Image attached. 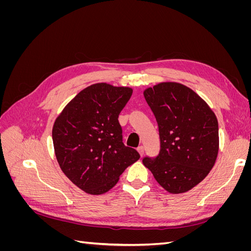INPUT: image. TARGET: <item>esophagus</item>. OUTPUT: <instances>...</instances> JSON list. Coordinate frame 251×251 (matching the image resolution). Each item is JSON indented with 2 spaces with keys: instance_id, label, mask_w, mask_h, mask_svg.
<instances>
[{
  "instance_id": "obj_1",
  "label": "esophagus",
  "mask_w": 251,
  "mask_h": 251,
  "mask_svg": "<svg viewBox=\"0 0 251 251\" xmlns=\"http://www.w3.org/2000/svg\"><path fill=\"white\" fill-rule=\"evenodd\" d=\"M137 151H138V153L140 154V156H143V154H144V149H143L142 146L138 147V148H137Z\"/></svg>"
}]
</instances>
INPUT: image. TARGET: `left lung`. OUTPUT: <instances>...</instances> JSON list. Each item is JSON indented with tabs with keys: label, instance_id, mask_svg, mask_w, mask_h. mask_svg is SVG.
<instances>
[{
	"label": "left lung",
	"instance_id": "1",
	"mask_svg": "<svg viewBox=\"0 0 251 251\" xmlns=\"http://www.w3.org/2000/svg\"><path fill=\"white\" fill-rule=\"evenodd\" d=\"M159 127L160 151L143 164L171 194L192 189L207 176L219 151L215 113L192 89L160 82L143 92Z\"/></svg>",
	"mask_w": 251,
	"mask_h": 251
}]
</instances>
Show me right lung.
<instances>
[{
  "instance_id": "right-lung-1",
  "label": "right lung",
  "mask_w": 251,
  "mask_h": 251,
  "mask_svg": "<svg viewBox=\"0 0 251 251\" xmlns=\"http://www.w3.org/2000/svg\"><path fill=\"white\" fill-rule=\"evenodd\" d=\"M132 93L128 87L94 83L80 91L53 125V147L60 169L90 195L110 191L127 166L140 158L137 151L124 144L118 121Z\"/></svg>"
}]
</instances>
